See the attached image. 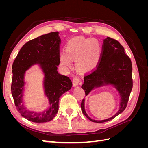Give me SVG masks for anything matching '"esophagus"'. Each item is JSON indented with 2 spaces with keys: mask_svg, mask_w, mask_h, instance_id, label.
Listing matches in <instances>:
<instances>
[{
  "mask_svg": "<svg viewBox=\"0 0 148 148\" xmlns=\"http://www.w3.org/2000/svg\"><path fill=\"white\" fill-rule=\"evenodd\" d=\"M80 82H81V79H80L79 77H76L73 79V84L74 86H77L78 84L80 83Z\"/></svg>",
  "mask_w": 148,
  "mask_h": 148,
  "instance_id": "34e87169",
  "label": "esophagus"
}]
</instances>
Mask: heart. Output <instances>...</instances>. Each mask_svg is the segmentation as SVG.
Here are the masks:
<instances>
[{
    "label": "heart",
    "instance_id": "obj_1",
    "mask_svg": "<svg viewBox=\"0 0 148 148\" xmlns=\"http://www.w3.org/2000/svg\"><path fill=\"white\" fill-rule=\"evenodd\" d=\"M66 53L60 55L61 63L71 65V60L76 61L78 68L83 71L92 70L97 65L101 52V46L96 39L77 37L67 42Z\"/></svg>",
    "mask_w": 148,
    "mask_h": 148
}]
</instances>
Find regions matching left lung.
I'll return each mask as SVG.
<instances>
[{"label": "left lung", "instance_id": "1", "mask_svg": "<svg viewBox=\"0 0 148 148\" xmlns=\"http://www.w3.org/2000/svg\"><path fill=\"white\" fill-rule=\"evenodd\" d=\"M123 47L115 39L107 37L103 41L99 62L95 69L85 74L82 86L85 95L95 87L111 83L117 88L121 96L120 109L113 117L104 120H95L89 117L84 110V99L81 103L83 114L91 121L96 123L107 122L117 117L125 109L133 88L132 64L130 58L125 53Z\"/></svg>", "mask_w": 148, "mask_h": 148}]
</instances>
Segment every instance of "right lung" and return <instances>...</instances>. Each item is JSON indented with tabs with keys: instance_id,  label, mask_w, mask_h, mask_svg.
Wrapping results in <instances>:
<instances>
[{
	"instance_id": "1",
	"label": "right lung",
	"mask_w": 148,
	"mask_h": 148,
	"mask_svg": "<svg viewBox=\"0 0 148 148\" xmlns=\"http://www.w3.org/2000/svg\"><path fill=\"white\" fill-rule=\"evenodd\" d=\"M60 43L58 31L40 36L24 44L13 63L11 91L13 101L18 112L31 122L42 123L52 120L59 110L60 97L72 86L68 77L57 71V65L60 62ZM36 63L42 65L45 73V88L50 103L47 110L39 113L25 110L21 104L24 72Z\"/></svg>"
}]
</instances>
